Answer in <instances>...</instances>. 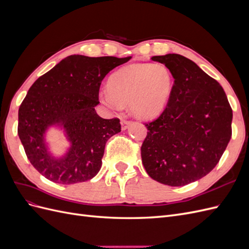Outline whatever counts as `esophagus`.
Returning a JSON list of instances; mask_svg holds the SVG:
<instances>
[{
	"mask_svg": "<svg viewBox=\"0 0 249 249\" xmlns=\"http://www.w3.org/2000/svg\"><path fill=\"white\" fill-rule=\"evenodd\" d=\"M120 124H122V129L125 130L126 127L129 126V124H131V122H130V120H126L125 117H124V118H122V122H120Z\"/></svg>",
	"mask_w": 249,
	"mask_h": 249,
	"instance_id": "1",
	"label": "esophagus"
}]
</instances>
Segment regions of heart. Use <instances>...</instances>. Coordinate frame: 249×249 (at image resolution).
Returning a JSON list of instances; mask_svg holds the SVG:
<instances>
[{
	"label": "heart",
	"mask_w": 249,
	"mask_h": 249,
	"mask_svg": "<svg viewBox=\"0 0 249 249\" xmlns=\"http://www.w3.org/2000/svg\"><path fill=\"white\" fill-rule=\"evenodd\" d=\"M109 91L103 101L113 109L129 104L133 115L153 119L166 109L173 89V77L163 64L137 63L123 67L112 74Z\"/></svg>",
	"instance_id": "1"
}]
</instances>
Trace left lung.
Segmentation results:
<instances>
[{
  "mask_svg": "<svg viewBox=\"0 0 249 249\" xmlns=\"http://www.w3.org/2000/svg\"><path fill=\"white\" fill-rule=\"evenodd\" d=\"M175 83L166 109L145 124L141 158L147 175L179 187L213 170L231 137L232 111L219 83L192 60L178 54L154 56Z\"/></svg>",
  "mask_w": 249,
  "mask_h": 249,
  "instance_id": "left-lung-1",
  "label": "left lung"
}]
</instances>
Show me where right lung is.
<instances>
[{"label":"right lung","mask_w":249,"mask_h":249,"mask_svg":"<svg viewBox=\"0 0 249 249\" xmlns=\"http://www.w3.org/2000/svg\"><path fill=\"white\" fill-rule=\"evenodd\" d=\"M130 59L71 55L30 87L18 109V134L29 161L44 178L71 185L97 175L106 142L122 129L118 118L97 115L100 86L109 71ZM52 126L62 128L71 144L61 157L53 156L45 141Z\"/></svg>","instance_id":"1"}]
</instances>
